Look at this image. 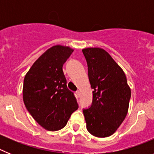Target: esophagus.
I'll return each instance as SVG.
<instances>
[{"mask_svg": "<svg viewBox=\"0 0 154 154\" xmlns=\"http://www.w3.org/2000/svg\"><path fill=\"white\" fill-rule=\"evenodd\" d=\"M76 96H77V97H80V95H81V94H80V91H76Z\"/></svg>", "mask_w": 154, "mask_h": 154, "instance_id": "esophagus-1", "label": "esophagus"}]
</instances>
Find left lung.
<instances>
[{"instance_id":"1","label":"left lung","mask_w":154,"mask_h":154,"mask_svg":"<svg viewBox=\"0 0 154 154\" xmlns=\"http://www.w3.org/2000/svg\"><path fill=\"white\" fill-rule=\"evenodd\" d=\"M88 65L92 103L83 109L87 130L96 137L113 134L126 116L131 90L123 69L99 48L82 49Z\"/></svg>"}]
</instances>
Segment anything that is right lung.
I'll return each instance as SVG.
<instances>
[{
  "label": "right lung",
  "instance_id": "1",
  "mask_svg": "<svg viewBox=\"0 0 154 154\" xmlns=\"http://www.w3.org/2000/svg\"><path fill=\"white\" fill-rule=\"evenodd\" d=\"M72 52L69 47L53 46L35 61L24 77V105L37 123L49 131L65 127L79 108L62 70Z\"/></svg>",
  "mask_w": 154,
  "mask_h": 154
}]
</instances>
